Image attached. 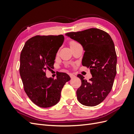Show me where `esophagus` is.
Instances as JSON below:
<instances>
[{
  "label": "esophagus",
  "mask_w": 134,
  "mask_h": 134,
  "mask_svg": "<svg viewBox=\"0 0 134 134\" xmlns=\"http://www.w3.org/2000/svg\"><path fill=\"white\" fill-rule=\"evenodd\" d=\"M69 75H70V77L71 79L72 78H75V75H74L73 74H70Z\"/></svg>",
  "instance_id": "obj_1"
}]
</instances>
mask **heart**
Masks as SVG:
<instances>
[{
    "label": "heart",
    "instance_id": "1",
    "mask_svg": "<svg viewBox=\"0 0 134 134\" xmlns=\"http://www.w3.org/2000/svg\"><path fill=\"white\" fill-rule=\"evenodd\" d=\"M78 42L75 41H71L70 42V47L73 46L75 45V44H78Z\"/></svg>",
    "mask_w": 134,
    "mask_h": 134
}]
</instances>
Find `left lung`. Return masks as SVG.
<instances>
[{
	"label": "left lung",
	"mask_w": 134,
	"mask_h": 134,
	"mask_svg": "<svg viewBox=\"0 0 134 134\" xmlns=\"http://www.w3.org/2000/svg\"><path fill=\"white\" fill-rule=\"evenodd\" d=\"M82 44L85 52L82 65L89 68L92 78L87 81L81 74L82 81L76 91L77 99L86 106L100 103L111 92L116 75L117 55L115 44L106 32L98 28L65 34Z\"/></svg>",
	"instance_id": "8db88e82"
}]
</instances>
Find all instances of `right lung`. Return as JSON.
Here are the masks:
<instances>
[{
	"label": "right lung",
	"instance_id": "obj_1",
	"mask_svg": "<svg viewBox=\"0 0 134 134\" xmlns=\"http://www.w3.org/2000/svg\"><path fill=\"white\" fill-rule=\"evenodd\" d=\"M64 40L63 35H37L27 40L21 51L19 73L24 90L32 102L40 107L57 104L64 86L70 80L65 72H59L55 79L46 76V71L54 67Z\"/></svg>",
	"mask_w": 134,
	"mask_h": 134
}]
</instances>
